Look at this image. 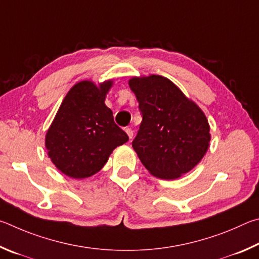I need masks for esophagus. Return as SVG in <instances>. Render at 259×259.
I'll list each match as a JSON object with an SVG mask.
<instances>
[{
  "mask_svg": "<svg viewBox=\"0 0 259 259\" xmlns=\"http://www.w3.org/2000/svg\"><path fill=\"white\" fill-rule=\"evenodd\" d=\"M125 132L127 133V135H128L130 140L133 138V134H134V132H133V130H132V128H130V127H127V128H125Z\"/></svg>",
  "mask_w": 259,
  "mask_h": 259,
  "instance_id": "obj_1",
  "label": "esophagus"
}]
</instances>
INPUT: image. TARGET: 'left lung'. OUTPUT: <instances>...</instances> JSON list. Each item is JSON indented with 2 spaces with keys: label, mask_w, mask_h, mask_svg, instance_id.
I'll return each mask as SVG.
<instances>
[{
  "label": "left lung",
  "mask_w": 259,
  "mask_h": 259,
  "mask_svg": "<svg viewBox=\"0 0 259 259\" xmlns=\"http://www.w3.org/2000/svg\"><path fill=\"white\" fill-rule=\"evenodd\" d=\"M128 84L142 113L133 149L153 176L179 179L199 164L209 147L205 113L166 77H133Z\"/></svg>",
  "instance_id": "1"
}]
</instances>
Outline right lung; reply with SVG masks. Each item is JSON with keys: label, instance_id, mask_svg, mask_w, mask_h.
<instances>
[{"label": "right lung", "instance_id": "right-lung-1", "mask_svg": "<svg viewBox=\"0 0 259 259\" xmlns=\"http://www.w3.org/2000/svg\"><path fill=\"white\" fill-rule=\"evenodd\" d=\"M111 86L112 80L99 86L91 80L75 84L48 130V155L54 166L69 178L85 179L98 173L113 149L128 141L104 104Z\"/></svg>", "mask_w": 259, "mask_h": 259}]
</instances>
